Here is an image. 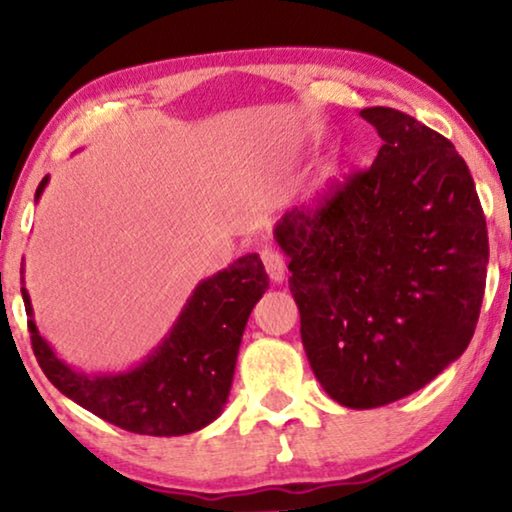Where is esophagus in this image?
<instances>
[{
  "label": "esophagus",
  "instance_id": "34e87169",
  "mask_svg": "<svg viewBox=\"0 0 512 512\" xmlns=\"http://www.w3.org/2000/svg\"><path fill=\"white\" fill-rule=\"evenodd\" d=\"M261 258H263V265H265V270H268V275H270L272 282H282L284 275H286L284 256L279 254L277 249L265 247V249L261 251Z\"/></svg>",
  "mask_w": 512,
  "mask_h": 512
}]
</instances>
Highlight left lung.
<instances>
[{"label":"left lung","mask_w":512,"mask_h":512,"mask_svg":"<svg viewBox=\"0 0 512 512\" xmlns=\"http://www.w3.org/2000/svg\"><path fill=\"white\" fill-rule=\"evenodd\" d=\"M361 118L382 137L370 170L275 226L312 373L352 410L415 394L466 352L489 261L485 214L452 142L389 107Z\"/></svg>","instance_id":"1"}]
</instances>
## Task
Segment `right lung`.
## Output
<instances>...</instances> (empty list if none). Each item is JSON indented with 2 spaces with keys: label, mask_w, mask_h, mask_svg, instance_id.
Here are the masks:
<instances>
[{
  "label": "right lung",
  "mask_w": 512,
  "mask_h": 512,
  "mask_svg": "<svg viewBox=\"0 0 512 512\" xmlns=\"http://www.w3.org/2000/svg\"><path fill=\"white\" fill-rule=\"evenodd\" d=\"M48 177L34 193L39 202ZM25 268H20V282ZM258 254L202 279L188 296L170 333L137 366L121 373H81L60 359L34 324L23 286L32 349L53 387L81 408L142 436H186L205 429L226 408L237 352L254 305L268 289Z\"/></svg>",
  "instance_id": "obj_1"
}]
</instances>
